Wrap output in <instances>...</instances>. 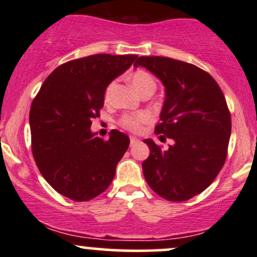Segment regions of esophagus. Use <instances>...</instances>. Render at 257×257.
I'll use <instances>...</instances> for the list:
<instances>
[{"mask_svg":"<svg viewBox=\"0 0 257 257\" xmlns=\"http://www.w3.org/2000/svg\"><path fill=\"white\" fill-rule=\"evenodd\" d=\"M138 142H140V140H138V138H136V137L130 138V143H131V146H134V144H136Z\"/></svg>","mask_w":257,"mask_h":257,"instance_id":"1","label":"esophagus"}]
</instances>
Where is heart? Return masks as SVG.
Instances as JSON below:
<instances>
[{
  "label": "heart",
  "instance_id": "b5f03b06",
  "mask_svg": "<svg viewBox=\"0 0 257 257\" xmlns=\"http://www.w3.org/2000/svg\"><path fill=\"white\" fill-rule=\"evenodd\" d=\"M130 81H131L132 86L135 87L138 93H144V92H154L155 87H157V81L153 77L151 73H148L147 70L143 69H137V70L132 71L130 75ZM114 82H109L106 86L104 96L105 99H108L110 97L111 91H113ZM151 120V116L147 113H138V114H130V115H123L121 117L120 123L122 127L132 132H138L142 130V126L144 123H147Z\"/></svg>",
  "mask_w": 257,
  "mask_h": 257
}]
</instances>
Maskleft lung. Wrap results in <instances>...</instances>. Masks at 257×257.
I'll return each mask as SVG.
<instances>
[{
    "label": "left lung",
    "mask_w": 257,
    "mask_h": 257,
    "mask_svg": "<svg viewBox=\"0 0 257 257\" xmlns=\"http://www.w3.org/2000/svg\"><path fill=\"white\" fill-rule=\"evenodd\" d=\"M140 65L165 86L155 134L172 140L167 149L143 141L151 149L144 178L166 200L186 201L205 191L226 161L232 127L226 98L211 75L189 63L153 56L140 57Z\"/></svg>",
    "instance_id": "left-lung-1"
}]
</instances>
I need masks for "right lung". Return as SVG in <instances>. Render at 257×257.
Returning <instances> with one entry per match:
<instances>
[{
	"label": "right lung",
	"mask_w": 257,
	"mask_h": 257,
	"mask_svg": "<svg viewBox=\"0 0 257 257\" xmlns=\"http://www.w3.org/2000/svg\"><path fill=\"white\" fill-rule=\"evenodd\" d=\"M136 54H94L59 65L34 98L31 149L45 180L74 201L98 197L113 181L127 151V135L111 130L109 140L91 132L104 105L109 82L132 65Z\"/></svg>",
	"instance_id": "right-lung-1"
}]
</instances>
